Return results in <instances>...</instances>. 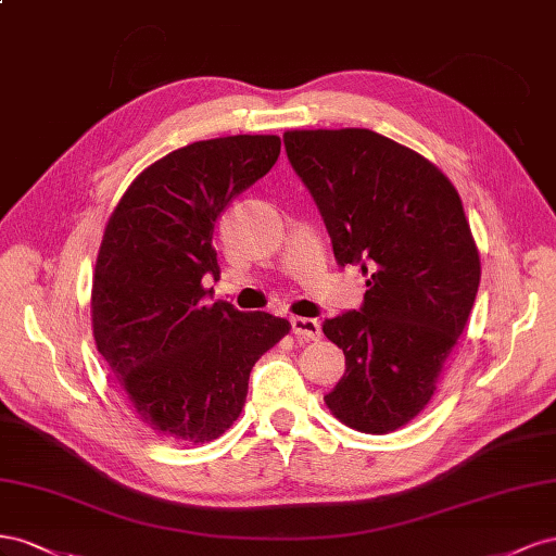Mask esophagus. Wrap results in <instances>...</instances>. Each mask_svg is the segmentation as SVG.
<instances>
[{"mask_svg":"<svg viewBox=\"0 0 556 556\" xmlns=\"http://www.w3.org/2000/svg\"><path fill=\"white\" fill-rule=\"evenodd\" d=\"M291 328L298 338H307V340L321 338V324L316 319H307V316H293Z\"/></svg>","mask_w":556,"mask_h":556,"instance_id":"1","label":"esophagus"}]
</instances>
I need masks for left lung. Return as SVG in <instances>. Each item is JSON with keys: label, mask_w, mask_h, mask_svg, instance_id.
<instances>
[{"label": "left lung", "mask_w": 556, "mask_h": 556, "mask_svg": "<svg viewBox=\"0 0 556 556\" xmlns=\"http://www.w3.org/2000/svg\"><path fill=\"white\" fill-rule=\"evenodd\" d=\"M283 147L338 265H358L368 287L358 312L324 321L346 358L324 401L361 433H391L431 401L478 295L462 198L424 155L366 128L289 130Z\"/></svg>", "instance_id": "1"}]
</instances>
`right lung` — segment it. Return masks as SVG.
I'll list each match as a JSON object with an SVG mask.
<instances>
[{"label":"right lung","mask_w":556,"mask_h":556,"mask_svg":"<svg viewBox=\"0 0 556 556\" xmlns=\"http://www.w3.org/2000/svg\"><path fill=\"white\" fill-rule=\"evenodd\" d=\"M277 135L195 141L147 167L111 214L92 275V336L139 421L174 442H210L240 417L249 372L291 324L204 305L218 279L214 224L273 169Z\"/></svg>","instance_id":"add662e5"}]
</instances>
